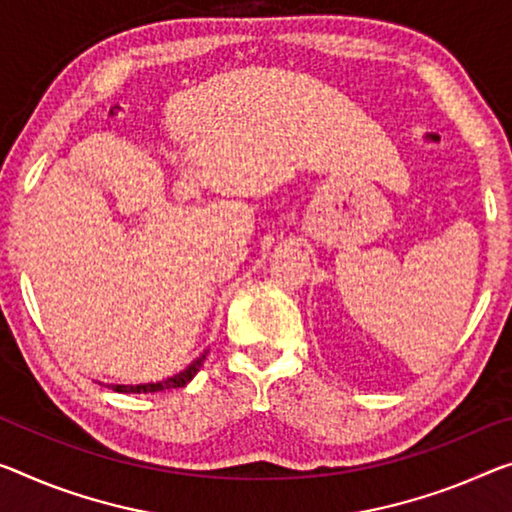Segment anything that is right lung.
<instances>
[{"label": "right lung", "instance_id": "obj_1", "mask_svg": "<svg viewBox=\"0 0 512 512\" xmlns=\"http://www.w3.org/2000/svg\"><path fill=\"white\" fill-rule=\"evenodd\" d=\"M203 359H206V355H201L199 359L194 361L192 366H187L183 373L169 377V380H162V382H155V384H137V387H125V384H112V389L114 391H121V393H155V391H164V389L185 387V384L190 382L196 373H199Z\"/></svg>", "mask_w": 512, "mask_h": 512}]
</instances>
